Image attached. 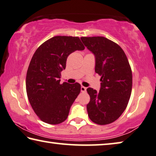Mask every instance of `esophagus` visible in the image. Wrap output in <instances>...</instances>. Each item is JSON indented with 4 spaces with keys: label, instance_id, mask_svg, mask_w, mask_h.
<instances>
[{
    "label": "esophagus",
    "instance_id": "esophagus-1",
    "mask_svg": "<svg viewBox=\"0 0 156 156\" xmlns=\"http://www.w3.org/2000/svg\"><path fill=\"white\" fill-rule=\"evenodd\" d=\"M80 90L82 92H86V91H87V87H84V86H81V88H80Z\"/></svg>",
    "mask_w": 156,
    "mask_h": 156
}]
</instances>
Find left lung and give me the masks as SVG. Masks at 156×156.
<instances>
[{
	"mask_svg": "<svg viewBox=\"0 0 156 156\" xmlns=\"http://www.w3.org/2000/svg\"><path fill=\"white\" fill-rule=\"evenodd\" d=\"M85 46L94 54L95 71L101 76V90L89 87L88 116L98 125L109 124L126 108L132 91V70L123 49L104 37H82Z\"/></svg>",
	"mask_w": 156,
	"mask_h": 156,
	"instance_id": "obj_1",
	"label": "left lung"
}]
</instances>
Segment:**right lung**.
I'll return each mask as SVG.
<instances>
[{"label": "right lung", "instance_id": "obj_1", "mask_svg": "<svg viewBox=\"0 0 156 156\" xmlns=\"http://www.w3.org/2000/svg\"><path fill=\"white\" fill-rule=\"evenodd\" d=\"M85 46L78 37L55 36L38 47L26 74V92L34 112L42 122L59 124L67 119L71 106L80 92L78 83L60 84L66 59Z\"/></svg>", "mask_w": 156, "mask_h": 156}]
</instances>
